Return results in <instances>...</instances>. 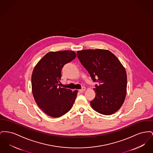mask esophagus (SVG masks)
I'll list each match as a JSON object with an SVG mask.
<instances>
[{"mask_svg":"<svg viewBox=\"0 0 153 153\" xmlns=\"http://www.w3.org/2000/svg\"><path fill=\"white\" fill-rule=\"evenodd\" d=\"M85 90V87H82V88H81V90H79V92L82 93V92H83Z\"/></svg>","mask_w":153,"mask_h":153,"instance_id":"34e87169","label":"esophagus"}]
</instances>
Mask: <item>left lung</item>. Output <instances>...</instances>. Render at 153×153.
<instances>
[{"label": "left lung", "instance_id": "8db88e82", "mask_svg": "<svg viewBox=\"0 0 153 153\" xmlns=\"http://www.w3.org/2000/svg\"><path fill=\"white\" fill-rule=\"evenodd\" d=\"M77 57L95 84V97L90 102L92 108L110 115L121 107L126 98L127 77L125 68L117 57L106 50H84Z\"/></svg>", "mask_w": 153, "mask_h": 153}]
</instances>
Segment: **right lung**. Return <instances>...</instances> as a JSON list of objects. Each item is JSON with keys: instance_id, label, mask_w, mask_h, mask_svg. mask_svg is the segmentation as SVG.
Instances as JSON below:
<instances>
[{"instance_id": "right-lung-1", "label": "right lung", "mask_w": 153, "mask_h": 153, "mask_svg": "<svg viewBox=\"0 0 153 153\" xmlns=\"http://www.w3.org/2000/svg\"><path fill=\"white\" fill-rule=\"evenodd\" d=\"M76 56L72 51L49 52L40 60L32 73L31 82L37 105L45 114L62 116L73 106L77 91L61 88L59 82L63 66Z\"/></svg>"}]
</instances>
